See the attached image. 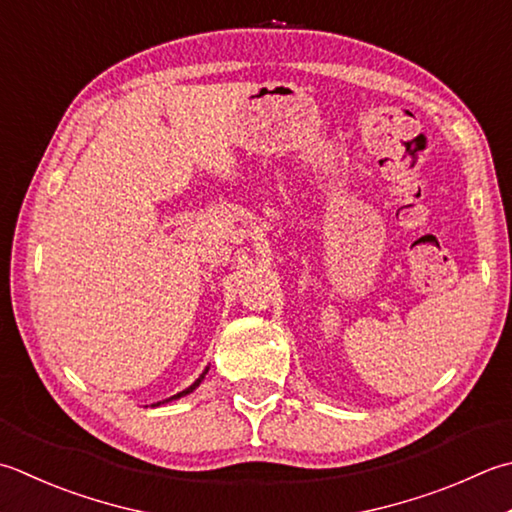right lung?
<instances>
[{"instance_id": "1", "label": "right lung", "mask_w": 512, "mask_h": 512, "mask_svg": "<svg viewBox=\"0 0 512 512\" xmlns=\"http://www.w3.org/2000/svg\"><path fill=\"white\" fill-rule=\"evenodd\" d=\"M202 379H204V375H202V377H199V379H197V382H195L193 386H190V388H186V390H182V393H177V395H173V397H168V399H166V402H170V399H179V397H184V395H188V393H190V390H195V388L199 386V382H202ZM159 404H162V402H157V406H159Z\"/></svg>"}]
</instances>
